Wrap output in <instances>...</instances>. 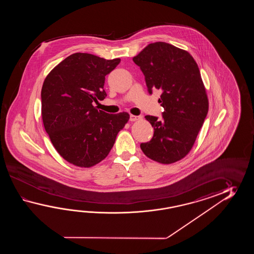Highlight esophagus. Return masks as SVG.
<instances>
[{"instance_id":"1","label":"esophagus","mask_w":254,"mask_h":254,"mask_svg":"<svg viewBox=\"0 0 254 254\" xmlns=\"http://www.w3.org/2000/svg\"><path fill=\"white\" fill-rule=\"evenodd\" d=\"M140 118H141L140 116H136V115H132V114L129 115V121H130V122H135V121H137V120H140Z\"/></svg>"}]
</instances>
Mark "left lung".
Returning <instances> with one entry per match:
<instances>
[{
  "instance_id": "8db88e82",
  "label": "left lung",
  "mask_w": 254,
  "mask_h": 254,
  "mask_svg": "<svg viewBox=\"0 0 254 254\" xmlns=\"http://www.w3.org/2000/svg\"><path fill=\"white\" fill-rule=\"evenodd\" d=\"M145 77L150 94L162 92V119L145 116L154 129L140 143L146 156L162 164L178 162L194 144L205 120L209 101L199 67L190 54L163 42L150 43L132 58Z\"/></svg>"
}]
</instances>
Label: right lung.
<instances>
[{
	"label": "right lung",
	"mask_w": 254,
	"mask_h": 254,
	"mask_svg": "<svg viewBox=\"0 0 254 254\" xmlns=\"http://www.w3.org/2000/svg\"><path fill=\"white\" fill-rule=\"evenodd\" d=\"M120 62L76 53L44 80L41 93L44 129L60 155L75 166L92 167L102 162L129 121L127 113L107 114L92 104L107 96L105 76Z\"/></svg>",
	"instance_id": "right-lung-1"
}]
</instances>
